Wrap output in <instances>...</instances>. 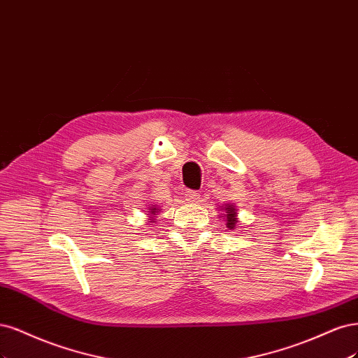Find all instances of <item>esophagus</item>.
<instances>
[{
	"label": "esophagus",
	"instance_id": "1",
	"mask_svg": "<svg viewBox=\"0 0 358 358\" xmlns=\"http://www.w3.org/2000/svg\"><path fill=\"white\" fill-rule=\"evenodd\" d=\"M199 193L196 192V190H187L186 192V201H189V202H196L199 199Z\"/></svg>",
	"mask_w": 358,
	"mask_h": 358
}]
</instances>
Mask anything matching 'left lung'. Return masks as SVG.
<instances>
[{
    "label": "left lung",
    "mask_w": 358,
    "mask_h": 358,
    "mask_svg": "<svg viewBox=\"0 0 358 358\" xmlns=\"http://www.w3.org/2000/svg\"><path fill=\"white\" fill-rule=\"evenodd\" d=\"M236 224V210L234 205H227L226 208V226L229 229H234Z\"/></svg>",
    "instance_id": "obj_1"
}]
</instances>
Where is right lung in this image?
I'll return each instance as SVG.
<instances>
[{
    "instance_id": "1",
    "label": "right lung",
    "mask_w": 358,
    "mask_h": 358,
    "mask_svg": "<svg viewBox=\"0 0 358 358\" xmlns=\"http://www.w3.org/2000/svg\"><path fill=\"white\" fill-rule=\"evenodd\" d=\"M156 213H157L156 208H152V211H150V214H153V215H156Z\"/></svg>"
}]
</instances>
